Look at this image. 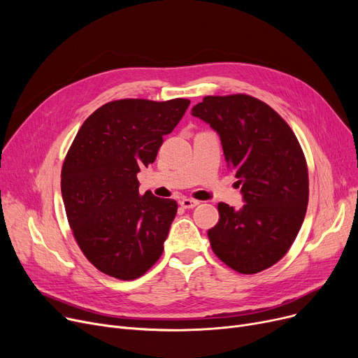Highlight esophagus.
<instances>
[{
	"mask_svg": "<svg viewBox=\"0 0 358 358\" xmlns=\"http://www.w3.org/2000/svg\"><path fill=\"white\" fill-rule=\"evenodd\" d=\"M180 204H181L182 209H193V208H196V206L199 204V201L194 200V199H182L180 201Z\"/></svg>",
	"mask_w": 358,
	"mask_h": 358,
	"instance_id": "34e87169",
	"label": "esophagus"
}]
</instances>
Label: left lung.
Listing matches in <instances>:
<instances>
[{
	"label": "left lung",
	"instance_id": "1",
	"mask_svg": "<svg viewBox=\"0 0 358 358\" xmlns=\"http://www.w3.org/2000/svg\"><path fill=\"white\" fill-rule=\"evenodd\" d=\"M192 115L220 136L228 168L245 204L219 203V222L208 231L224 264L255 274L283 258L302 227L309 201L306 158L296 135L275 110L248 94L208 96Z\"/></svg>",
	"mask_w": 358,
	"mask_h": 358
}]
</instances>
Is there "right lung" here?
Returning <instances> with one entry per match:
<instances>
[{
    "instance_id": "right-lung-1",
    "label": "right lung",
    "mask_w": 358,
    "mask_h": 358,
    "mask_svg": "<svg viewBox=\"0 0 358 358\" xmlns=\"http://www.w3.org/2000/svg\"><path fill=\"white\" fill-rule=\"evenodd\" d=\"M190 100L110 101L83 123L65 157L61 190L73 238L91 264L119 280L143 275L159 259L177 201L139 194L138 173Z\"/></svg>"
}]
</instances>
